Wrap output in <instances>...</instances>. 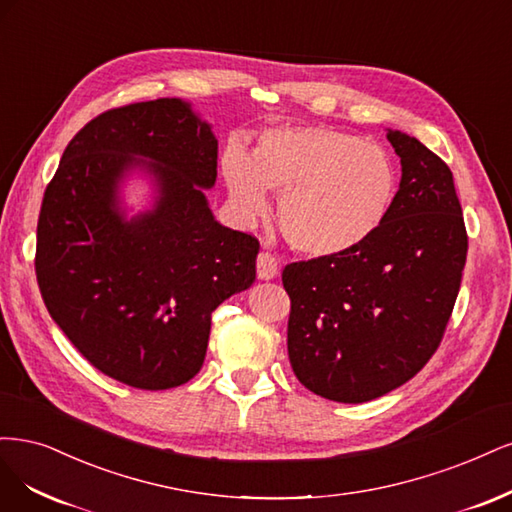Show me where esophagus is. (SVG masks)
Here are the masks:
<instances>
[{"label":"esophagus","instance_id":"34e87169","mask_svg":"<svg viewBox=\"0 0 512 512\" xmlns=\"http://www.w3.org/2000/svg\"><path fill=\"white\" fill-rule=\"evenodd\" d=\"M278 274V261L270 253H259L257 257V276L261 280H272Z\"/></svg>","mask_w":512,"mask_h":512}]
</instances>
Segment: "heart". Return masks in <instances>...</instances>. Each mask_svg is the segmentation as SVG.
I'll use <instances>...</instances> for the list:
<instances>
[{
    "instance_id": "obj_1",
    "label": "heart",
    "mask_w": 512,
    "mask_h": 512,
    "mask_svg": "<svg viewBox=\"0 0 512 512\" xmlns=\"http://www.w3.org/2000/svg\"><path fill=\"white\" fill-rule=\"evenodd\" d=\"M221 170L246 217L266 212V189L280 195V232L310 257H338L368 242L400 187L398 166L383 146L317 125L270 129L251 155L232 144Z\"/></svg>"
}]
</instances>
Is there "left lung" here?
<instances>
[{
  "instance_id": "obj_1",
  "label": "left lung",
  "mask_w": 512,
  "mask_h": 512,
  "mask_svg": "<svg viewBox=\"0 0 512 512\" xmlns=\"http://www.w3.org/2000/svg\"><path fill=\"white\" fill-rule=\"evenodd\" d=\"M402 163L381 229L355 251L289 263L287 351L298 381L359 404L415 376L436 353L457 300L468 234L447 163L387 129Z\"/></svg>"
}]
</instances>
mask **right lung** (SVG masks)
I'll return each mask as SVG.
<instances>
[{
  "label": "right lung",
  "mask_w": 512,
  "mask_h": 512,
  "mask_svg": "<svg viewBox=\"0 0 512 512\" xmlns=\"http://www.w3.org/2000/svg\"><path fill=\"white\" fill-rule=\"evenodd\" d=\"M219 142L176 97L102 112L44 191L36 276L53 321L114 381L159 391L200 372L210 315L255 280L259 242L212 217ZM148 158V162L139 157ZM154 176L156 204L127 222L118 185Z\"/></svg>",
  "instance_id": "obj_1"
}]
</instances>
